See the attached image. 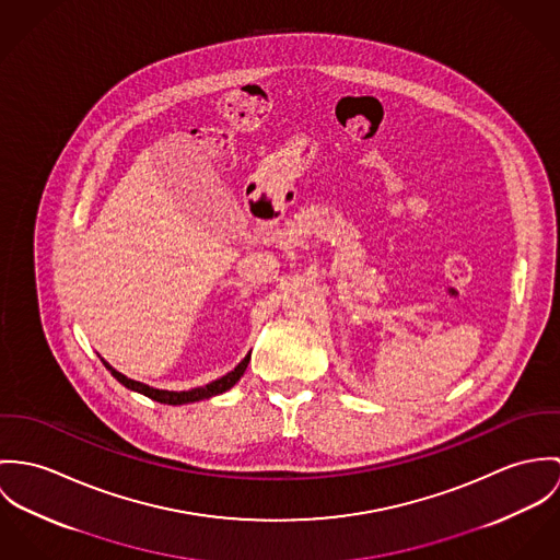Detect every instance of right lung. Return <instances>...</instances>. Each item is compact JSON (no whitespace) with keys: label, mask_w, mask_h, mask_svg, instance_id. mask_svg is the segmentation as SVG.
<instances>
[{"label":"right lung","mask_w":560,"mask_h":560,"mask_svg":"<svg viewBox=\"0 0 560 560\" xmlns=\"http://www.w3.org/2000/svg\"><path fill=\"white\" fill-rule=\"evenodd\" d=\"M249 359L250 354H247V357H245V361H243V363H238L234 372H230L228 375H223V377H219V380H214V382L206 384V386L190 388V390H180V393H176V390H159V388H152V386H148V384L135 382V380L126 377L122 373L116 372L114 368H109L105 361H103V363H105V368L112 372V375H114L118 382H122V384H125L126 388L137 390V393H141V395H145V397H150V399H154V401H159V404L180 406V404H190V401L208 399V397H212V395H221V393L230 390V388L241 380V375L245 373V370H247Z\"/></svg>","instance_id":"obj_1"}]
</instances>
